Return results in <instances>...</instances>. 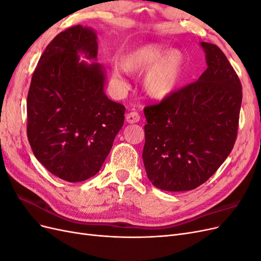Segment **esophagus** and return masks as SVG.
I'll return each mask as SVG.
<instances>
[{
    "label": "esophagus",
    "mask_w": 261,
    "mask_h": 261,
    "mask_svg": "<svg viewBox=\"0 0 261 261\" xmlns=\"http://www.w3.org/2000/svg\"><path fill=\"white\" fill-rule=\"evenodd\" d=\"M140 121V115L137 112H129L126 114V122L129 124L138 123Z\"/></svg>",
    "instance_id": "34e87169"
}]
</instances>
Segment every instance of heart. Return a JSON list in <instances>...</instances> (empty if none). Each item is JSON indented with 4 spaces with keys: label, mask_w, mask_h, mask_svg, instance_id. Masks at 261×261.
<instances>
[{
    "label": "heart",
    "mask_w": 261,
    "mask_h": 261,
    "mask_svg": "<svg viewBox=\"0 0 261 261\" xmlns=\"http://www.w3.org/2000/svg\"><path fill=\"white\" fill-rule=\"evenodd\" d=\"M185 64L184 54L179 50L148 43L132 51L122 59V66L113 65L112 84L114 88L124 92L128 89V82L123 73H141L146 70L143 87L148 96L154 100L170 97L177 88Z\"/></svg>",
    "instance_id": "b5f03b06"
}]
</instances>
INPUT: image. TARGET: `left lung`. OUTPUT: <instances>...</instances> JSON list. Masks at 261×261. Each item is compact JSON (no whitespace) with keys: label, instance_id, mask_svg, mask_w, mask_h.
I'll use <instances>...</instances> for the list:
<instances>
[{"label":"left lung","instance_id":"1","mask_svg":"<svg viewBox=\"0 0 261 261\" xmlns=\"http://www.w3.org/2000/svg\"><path fill=\"white\" fill-rule=\"evenodd\" d=\"M207 69L198 81L145 108L147 176L156 188L186 192L208 180L232 151L242 85L219 46L200 42Z\"/></svg>","mask_w":261,"mask_h":261}]
</instances>
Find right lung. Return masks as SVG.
I'll return each mask as SVG.
<instances>
[{
	"label": "right lung",
	"instance_id": "obj_1",
	"mask_svg": "<svg viewBox=\"0 0 261 261\" xmlns=\"http://www.w3.org/2000/svg\"><path fill=\"white\" fill-rule=\"evenodd\" d=\"M97 55L92 28L62 31L42 53L28 91L33 152L52 174L70 183L97 174L124 124L125 107L107 97L106 70Z\"/></svg>",
	"mask_w": 261,
	"mask_h": 261
}]
</instances>
